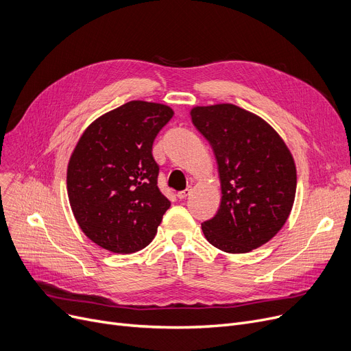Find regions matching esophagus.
<instances>
[{"mask_svg": "<svg viewBox=\"0 0 351 351\" xmlns=\"http://www.w3.org/2000/svg\"><path fill=\"white\" fill-rule=\"evenodd\" d=\"M190 193H191V187H187L186 190H182V191H180V193L177 194V197H178L180 199H184V198H187V197L190 195Z\"/></svg>", "mask_w": 351, "mask_h": 351, "instance_id": "1", "label": "esophagus"}]
</instances>
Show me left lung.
Segmentation results:
<instances>
[{"label":"left lung","mask_w":351,"mask_h":351,"mask_svg":"<svg viewBox=\"0 0 351 351\" xmlns=\"http://www.w3.org/2000/svg\"><path fill=\"white\" fill-rule=\"evenodd\" d=\"M191 120L219 165L221 203L202 224L210 244L241 254L270 241L291 213L297 171L290 149L261 117L234 104L194 107Z\"/></svg>","instance_id":"8db88e82"}]
</instances>
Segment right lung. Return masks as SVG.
Wrapping results in <instances>:
<instances>
[{
  "label": "right lung",
  "instance_id": "1",
  "mask_svg": "<svg viewBox=\"0 0 351 351\" xmlns=\"http://www.w3.org/2000/svg\"><path fill=\"white\" fill-rule=\"evenodd\" d=\"M174 111L130 101L93 121L66 169V191L82 232L117 254L147 247L157 234L169 198L157 186L153 143Z\"/></svg>",
  "mask_w": 351,
  "mask_h": 351
}]
</instances>
